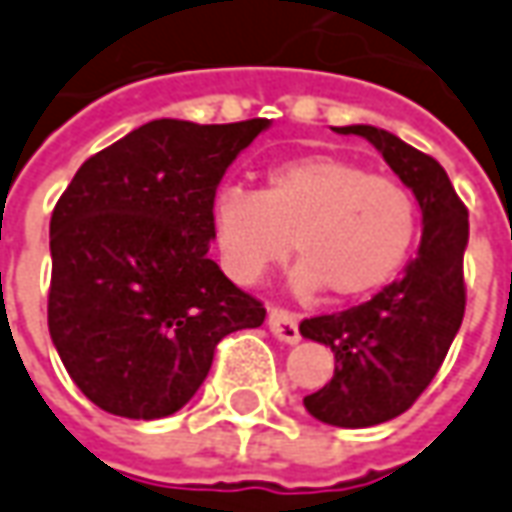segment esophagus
Listing matches in <instances>:
<instances>
[{
  "label": "esophagus",
  "instance_id": "esophagus-1",
  "mask_svg": "<svg viewBox=\"0 0 512 512\" xmlns=\"http://www.w3.org/2000/svg\"><path fill=\"white\" fill-rule=\"evenodd\" d=\"M267 327L270 332L284 341V344H298L301 341V329H298V315L290 310H281V307H270L267 312Z\"/></svg>",
  "mask_w": 512,
  "mask_h": 512
}]
</instances>
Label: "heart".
I'll list each match as a JSON object with an SVG mask.
<instances>
[{
  "instance_id": "b5f03b06",
  "label": "heart",
  "mask_w": 512,
  "mask_h": 512,
  "mask_svg": "<svg viewBox=\"0 0 512 512\" xmlns=\"http://www.w3.org/2000/svg\"><path fill=\"white\" fill-rule=\"evenodd\" d=\"M211 231L222 270L239 284L284 262L293 242L298 293L327 287L338 301H358L406 267L420 205L392 174L332 154H298L264 168L259 191L222 188L211 202Z\"/></svg>"
}]
</instances>
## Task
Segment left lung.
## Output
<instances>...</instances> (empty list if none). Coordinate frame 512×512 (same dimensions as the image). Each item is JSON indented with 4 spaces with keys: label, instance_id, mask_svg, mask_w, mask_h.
Here are the masks:
<instances>
[{
    "label": "left lung",
    "instance_id": "left-lung-1",
    "mask_svg": "<svg viewBox=\"0 0 512 512\" xmlns=\"http://www.w3.org/2000/svg\"><path fill=\"white\" fill-rule=\"evenodd\" d=\"M335 132L366 137L423 211L420 250L400 279L366 304L301 321L304 338L335 352V375L304 397L307 411L327 425L369 428L414 406L454 344L465 315L468 208L431 154L375 126Z\"/></svg>",
    "mask_w": 512,
    "mask_h": 512
}]
</instances>
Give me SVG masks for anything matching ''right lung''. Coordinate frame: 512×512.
<instances>
[{
    "label": "right lung",
    "instance_id": "1",
    "mask_svg": "<svg viewBox=\"0 0 512 512\" xmlns=\"http://www.w3.org/2000/svg\"><path fill=\"white\" fill-rule=\"evenodd\" d=\"M267 118H160L92 154L50 219L47 327L75 386L109 414L168 417L197 394L216 344L264 324L211 248V202Z\"/></svg>",
    "mask_w": 512,
    "mask_h": 512
}]
</instances>
